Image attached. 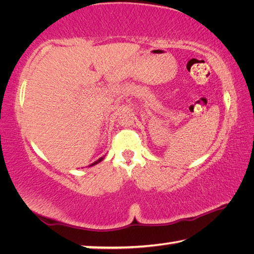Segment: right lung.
I'll list each match as a JSON object with an SVG mask.
<instances>
[{
    "instance_id": "obj_1",
    "label": "right lung",
    "mask_w": 254,
    "mask_h": 254,
    "mask_svg": "<svg viewBox=\"0 0 254 254\" xmlns=\"http://www.w3.org/2000/svg\"><path fill=\"white\" fill-rule=\"evenodd\" d=\"M103 159H104V157H101L100 159H98V160H96V161H94V162L92 163V165H89V167H92V166H95V165H97V163H98V162H101V161L103 160Z\"/></svg>"
}]
</instances>
